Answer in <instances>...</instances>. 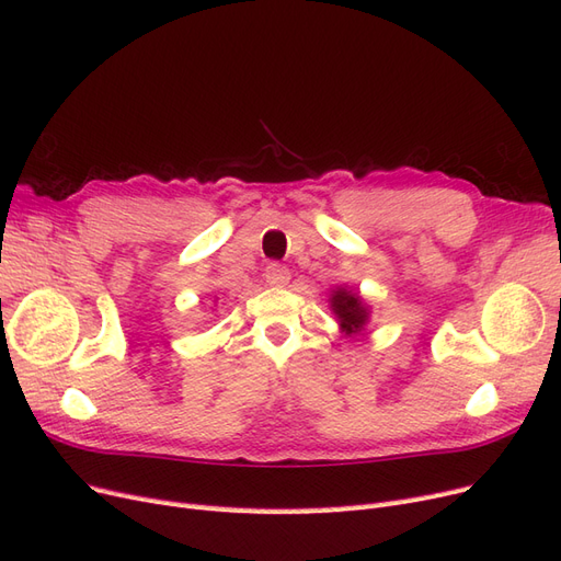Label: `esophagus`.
I'll return each mask as SVG.
<instances>
[{
  "label": "esophagus",
  "mask_w": 561,
  "mask_h": 561,
  "mask_svg": "<svg viewBox=\"0 0 561 561\" xmlns=\"http://www.w3.org/2000/svg\"><path fill=\"white\" fill-rule=\"evenodd\" d=\"M264 278H266L268 285L285 287L287 283H290V268L283 266V264H268L264 268Z\"/></svg>",
  "instance_id": "1"
}]
</instances>
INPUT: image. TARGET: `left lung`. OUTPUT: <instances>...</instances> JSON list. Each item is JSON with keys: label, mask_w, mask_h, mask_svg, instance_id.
Wrapping results in <instances>:
<instances>
[{"label": "left lung", "mask_w": 561, "mask_h": 561, "mask_svg": "<svg viewBox=\"0 0 561 561\" xmlns=\"http://www.w3.org/2000/svg\"><path fill=\"white\" fill-rule=\"evenodd\" d=\"M328 301H330V311L334 313L342 334L351 336V334H358L367 328L371 309H369V304L360 297L358 290H351L348 285H339L330 293Z\"/></svg>", "instance_id": "1"}]
</instances>
